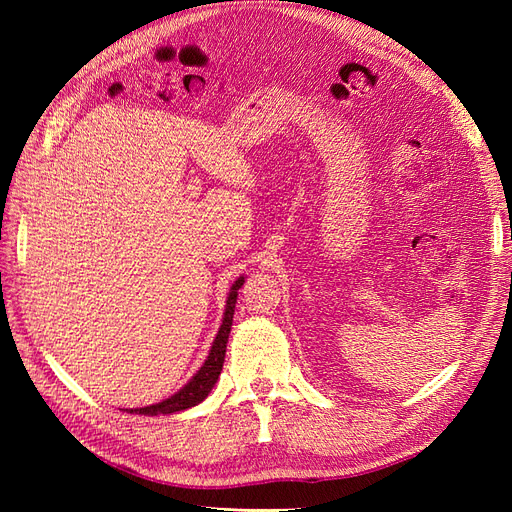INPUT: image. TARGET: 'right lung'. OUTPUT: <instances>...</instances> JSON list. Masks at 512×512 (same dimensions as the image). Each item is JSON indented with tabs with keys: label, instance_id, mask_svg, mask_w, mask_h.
Instances as JSON below:
<instances>
[{
	"label": "right lung",
	"instance_id": "add662e5",
	"mask_svg": "<svg viewBox=\"0 0 512 512\" xmlns=\"http://www.w3.org/2000/svg\"><path fill=\"white\" fill-rule=\"evenodd\" d=\"M245 277H239V280L232 284L228 299H226V312H224V320L222 327L213 339V346L209 350L207 361L203 363L196 374L192 376V380L179 389L175 395H170L168 399L160 401V404L153 406H145V408H134V410H126V412H136V414H145V416H158V414H173V412H181L188 410L196 404L203 401L211 389L218 382L220 374H222V365H224V354H226V344H228V335H230V327H232V316H235V303H237V290L243 286Z\"/></svg>",
	"mask_w": 512,
	"mask_h": 512
}]
</instances>
